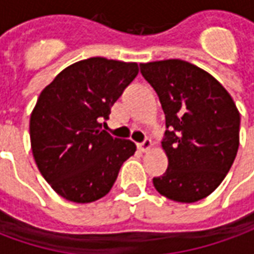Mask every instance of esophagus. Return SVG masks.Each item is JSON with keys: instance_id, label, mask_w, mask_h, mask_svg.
<instances>
[{"instance_id": "obj_1", "label": "esophagus", "mask_w": 254, "mask_h": 254, "mask_svg": "<svg viewBox=\"0 0 254 254\" xmlns=\"http://www.w3.org/2000/svg\"><path fill=\"white\" fill-rule=\"evenodd\" d=\"M151 145H152L151 138H145L143 143L138 144V149H140V151H143V152H145V151H148V149L151 148Z\"/></svg>"}]
</instances>
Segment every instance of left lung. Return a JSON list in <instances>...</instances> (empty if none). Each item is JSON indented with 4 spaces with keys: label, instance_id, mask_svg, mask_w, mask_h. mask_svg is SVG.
<instances>
[{
    "label": "left lung",
    "instance_id": "obj_1",
    "mask_svg": "<svg viewBox=\"0 0 254 254\" xmlns=\"http://www.w3.org/2000/svg\"><path fill=\"white\" fill-rule=\"evenodd\" d=\"M166 117L162 147L169 158L156 190L178 202H194L223 181L240 145L241 117L216 78L181 60L140 64Z\"/></svg>",
    "mask_w": 254,
    "mask_h": 254
}]
</instances>
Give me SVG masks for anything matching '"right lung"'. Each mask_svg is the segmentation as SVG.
I'll return each instance as SVG.
<instances>
[{"mask_svg":"<svg viewBox=\"0 0 254 254\" xmlns=\"http://www.w3.org/2000/svg\"><path fill=\"white\" fill-rule=\"evenodd\" d=\"M137 73L136 63L88 58L58 73L39 95L30 120L32 154L64 198L84 204L106 196L134 154L133 141L113 137L102 125Z\"/></svg>","mask_w":254,"mask_h":254,"instance_id":"obj_1","label":"right lung"}]
</instances>
